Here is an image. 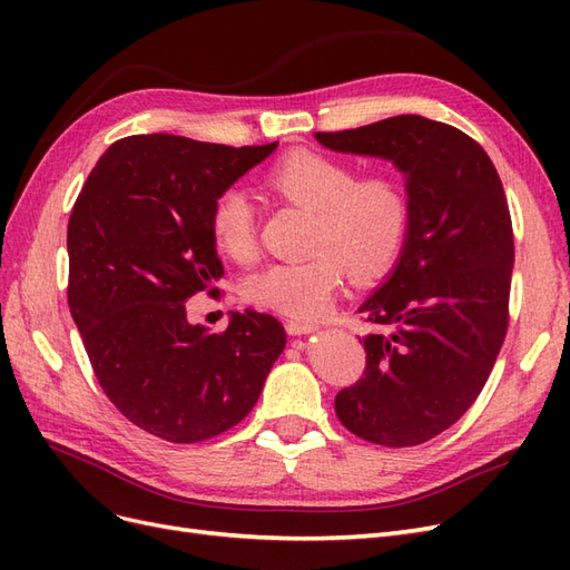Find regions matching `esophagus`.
Masks as SVG:
<instances>
[{
	"mask_svg": "<svg viewBox=\"0 0 570 570\" xmlns=\"http://www.w3.org/2000/svg\"><path fill=\"white\" fill-rule=\"evenodd\" d=\"M285 327H287L289 335H306V333H314V331H316V323H312V321H299V318H289V321L285 323Z\"/></svg>",
	"mask_w": 570,
	"mask_h": 570,
	"instance_id": "34e87169",
	"label": "esophagus"
}]
</instances>
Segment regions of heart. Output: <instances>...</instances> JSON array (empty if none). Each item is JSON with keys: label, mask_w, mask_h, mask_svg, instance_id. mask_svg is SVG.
Here are the masks:
<instances>
[{"label": "heart", "mask_w": 570, "mask_h": 570, "mask_svg": "<svg viewBox=\"0 0 570 570\" xmlns=\"http://www.w3.org/2000/svg\"><path fill=\"white\" fill-rule=\"evenodd\" d=\"M278 197L314 214L308 258L278 262L252 273L245 297L264 308L318 318L333 306L350 273L373 281L396 262L411 228V199L390 170L358 176L356 168L331 154L297 149L275 161L264 176ZM209 230L220 254L237 264L256 256V209L243 187L228 185L214 197Z\"/></svg>", "instance_id": "heart-1"}]
</instances>
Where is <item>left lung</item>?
Masks as SVG:
<instances>
[{"mask_svg": "<svg viewBox=\"0 0 570 570\" xmlns=\"http://www.w3.org/2000/svg\"><path fill=\"white\" fill-rule=\"evenodd\" d=\"M316 140L392 161L411 199L400 262L358 306L377 331L364 337V377L335 396L337 419L373 444L428 442L471 409L507 337L513 230L502 180L473 137L413 114Z\"/></svg>", "mask_w": 570, "mask_h": 570, "instance_id": "left-lung-1", "label": "left lung"}]
</instances>
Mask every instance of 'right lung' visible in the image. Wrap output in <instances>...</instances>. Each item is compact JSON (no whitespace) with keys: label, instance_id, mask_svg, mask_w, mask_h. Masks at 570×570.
Wrapping results in <instances>:
<instances>
[{"label":"right lung","instance_id":"right-lung-1","mask_svg":"<svg viewBox=\"0 0 570 570\" xmlns=\"http://www.w3.org/2000/svg\"><path fill=\"white\" fill-rule=\"evenodd\" d=\"M278 142L226 147L178 135L114 142L68 220V306L101 390L168 442L226 433L254 409L285 350L271 314H230L223 333L187 321L185 302L223 278L209 209L223 187Z\"/></svg>","mask_w":570,"mask_h":570}]
</instances>
